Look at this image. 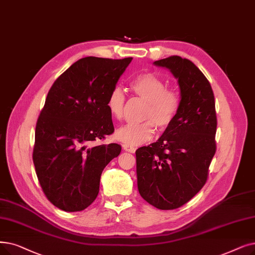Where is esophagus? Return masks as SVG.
<instances>
[{
    "label": "esophagus",
    "instance_id": "34e87169",
    "mask_svg": "<svg viewBox=\"0 0 255 255\" xmlns=\"http://www.w3.org/2000/svg\"><path fill=\"white\" fill-rule=\"evenodd\" d=\"M123 149L127 152H130V153H134L135 150H136L133 146H129V145H123Z\"/></svg>",
    "mask_w": 255,
    "mask_h": 255
}]
</instances>
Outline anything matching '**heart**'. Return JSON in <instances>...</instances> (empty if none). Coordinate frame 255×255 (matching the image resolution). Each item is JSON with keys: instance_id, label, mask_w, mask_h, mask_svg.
<instances>
[{"instance_id": "obj_1", "label": "heart", "mask_w": 255, "mask_h": 255, "mask_svg": "<svg viewBox=\"0 0 255 255\" xmlns=\"http://www.w3.org/2000/svg\"><path fill=\"white\" fill-rule=\"evenodd\" d=\"M130 90L135 96L147 102L141 116V120L145 122L121 127L117 131L116 137L124 145L137 146L153 137L154 126L162 131L173 123L180 107V98L176 92L167 90L164 81L153 73L136 76L130 82ZM106 106L114 119H123L126 97L121 87L116 86L110 91Z\"/></svg>"}]
</instances>
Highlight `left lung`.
<instances>
[{"label":"left lung","mask_w":255,"mask_h":255,"mask_svg":"<svg viewBox=\"0 0 255 255\" xmlns=\"http://www.w3.org/2000/svg\"><path fill=\"white\" fill-rule=\"evenodd\" d=\"M178 80L180 107L162 135L136 154L140 196L156 208L182 206L200 191L216 153L215 96L203 73L180 56L154 61Z\"/></svg>","instance_id":"obj_1"}]
</instances>
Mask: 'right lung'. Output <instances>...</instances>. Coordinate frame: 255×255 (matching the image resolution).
Listing matches in <instances>:
<instances>
[{
	"instance_id": "right-lung-1",
	"label": "right lung",
	"mask_w": 255,
	"mask_h": 255,
	"mask_svg": "<svg viewBox=\"0 0 255 255\" xmlns=\"http://www.w3.org/2000/svg\"><path fill=\"white\" fill-rule=\"evenodd\" d=\"M132 57H84L55 80L35 128L33 162L49 201L64 212H80L98 196L118 143L99 139L115 131L106 101Z\"/></svg>"
}]
</instances>
